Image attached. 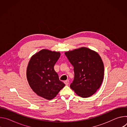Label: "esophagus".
Masks as SVG:
<instances>
[{
  "instance_id": "obj_1",
  "label": "esophagus",
  "mask_w": 127,
  "mask_h": 127,
  "mask_svg": "<svg viewBox=\"0 0 127 127\" xmlns=\"http://www.w3.org/2000/svg\"><path fill=\"white\" fill-rule=\"evenodd\" d=\"M64 83L66 85H68L69 84V81L68 80H65L64 81Z\"/></svg>"
}]
</instances>
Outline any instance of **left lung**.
I'll list each match as a JSON object with an SVG mask.
<instances>
[{
  "label": "left lung",
  "instance_id": "8db88e82",
  "mask_svg": "<svg viewBox=\"0 0 127 127\" xmlns=\"http://www.w3.org/2000/svg\"><path fill=\"white\" fill-rule=\"evenodd\" d=\"M65 54L74 67V78L70 88L82 97L93 95L100 87L104 76V65L98 54L81 47Z\"/></svg>",
  "mask_w": 127,
  "mask_h": 127
}]
</instances>
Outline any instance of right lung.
<instances>
[{
    "label": "right lung",
    "instance_id": "1",
    "mask_svg": "<svg viewBox=\"0 0 127 127\" xmlns=\"http://www.w3.org/2000/svg\"><path fill=\"white\" fill-rule=\"evenodd\" d=\"M60 56L59 52L43 49L31 57L27 67V77L31 88L46 99L55 97L65 85L54 68Z\"/></svg>",
    "mask_w": 127,
    "mask_h": 127
}]
</instances>
